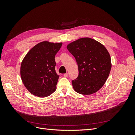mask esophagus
Here are the masks:
<instances>
[{"instance_id": "obj_1", "label": "esophagus", "mask_w": 135, "mask_h": 135, "mask_svg": "<svg viewBox=\"0 0 135 135\" xmlns=\"http://www.w3.org/2000/svg\"><path fill=\"white\" fill-rule=\"evenodd\" d=\"M68 73H65V74H64V77H68Z\"/></svg>"}]
</instances>
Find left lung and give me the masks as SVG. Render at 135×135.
Segmentation results:
<instances>
[{
  "instance_id": "1",
  "label": "left lung",
  "mask_w": 135,
  "mask_h": 135,
  "mask_svg": "<svg viewBox=\"0 0 135 135\" xmlns=\"http://www.w3.org/2000/svg\"><path fill=\"white\" fill-rule=\"evenodd\" d=\"M67 49L78 66L79 75L72 80L74 90L84 95L99 91L107 81L112 68L107 48L95 40L83 38L68 45Z\"/></svg>"
}]
</instances>
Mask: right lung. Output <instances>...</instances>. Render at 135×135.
<instances>
[{"instance_id":"1","label":"right lung","mask_w":135,"mask_h":135,"mask_svg":"<svg viewBox=\"0 0 135 135\" xmlns=\"http://www.w3.org/2000/svg\"><path fill=\"white\" fill-rule=\"evenodd\" d=\"M62 43L43 42L32 48L21 65V76L25 87L40 97L50 96L56 89L60 75L55 70V55Z\"/></svg>"}]
</instances>
